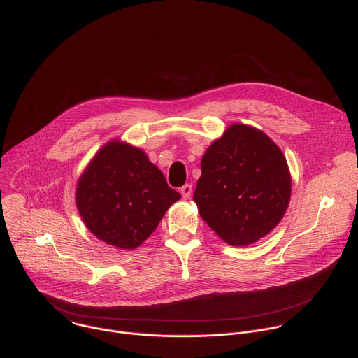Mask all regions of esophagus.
I'll list each match as a JSON object with an SVG mask.
<instances>
[{
    "instance_id": "1",
    "label": "esophagus",
    "mask_w": 358,
    "mask_h": 358,
    "mask_svg": "<svg viewBox=\"0 0 358 358\" xmlns=\"http://www.w3.org/2000/svg\"><path fill=\"white\" fill-rule=\"evenodd\" d=\"M181 195H182V198L184 199H188L189 196H191V192H192V187L189 185V184H185V185H182L181 187Z\"/></svg>"
}]
</instances>
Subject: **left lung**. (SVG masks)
I'll return each mask as SVG.
<instances>
[{"label":"left lung","mask_w":358,"mask_h":358,"mask_svg":"<svg viewBox=\"0 0 358 358\" xmlns=\"http://www.w3.org/2000/svg\"><path fill=\"white\" fill-rule=\"evenodd\" d=\"M194 201L201 218L227 243L246 246L285 217L292 194L287 162L262 130L234 123L201 160Z\"/></svg>","instance_id":"left-lung-1"}]
</instances>
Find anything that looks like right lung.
I'll use <instances>...</instances> for the list:
<instances>
[{"label":"right lung","mask_w":358,"mask_h":358,"mask_svg":"<svg viewBox=\"0 0 358 358\" xmlns=\"http://www.w3.org/2000/svg\"><path fill=\"white\" fill-rule=\"evenodd\" d=\"M180 198L141 148L117 138L93 156L75 192L86 228L97 239L124 250L140 246Z\"/></svg>","instance_id":"add662e5"}]
</instances>
